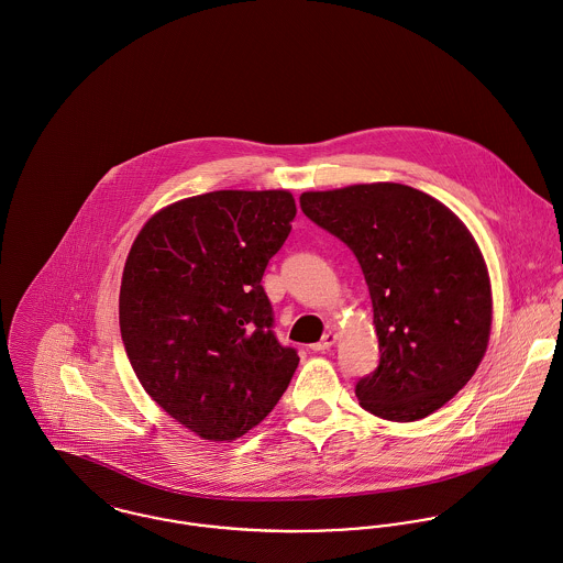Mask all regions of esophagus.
Wrapping results in <instances>:
<instances>
[{
    "label": "esophagus",
    "mask_w": 563,
    "mask_h": 563,
    "mask_svg": "<svg viewBox=\"0 0 563 563\" xmlns=\"http://www.w3.org/2000/svg\"><path fill=\"white\" fill-rule=\"evenodd\" d=\"M335 341H338V335H335L333 331H329L318 343H313V350H316V352H324V350H329Z\"/></svg>",
    "instance_id": "34e87169"
}]
</instances>
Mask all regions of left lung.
<instances>
[{
	"instance_id": "left-lung-1",
	"label": "left lung",
	"mask_w": 563,
	"mask_h": 563,
	"mask_svg": "<svg viewBox=\"0 0 563 563\" xmlns=\"http://www.w3.org/2000/svg\"><path fill=\"white\" fill-rule=\"evenodd\" d=\"M300 207L352 250L369 289L380 361L358 378V405L391 422L444 407L476 372L492 329L489 274L470 230L398 183L307 191Z\"/></svg>"
}]
</instances>
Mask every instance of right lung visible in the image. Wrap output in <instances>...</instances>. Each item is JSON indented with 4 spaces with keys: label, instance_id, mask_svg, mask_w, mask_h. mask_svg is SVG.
Here are the masks:
<instances>
[{
    "label": "right lung",
    "instance_id": "obj_1",
    "mask_svg": "<svg viewBox=\"0 0 563 563\" xmlns=\"http://www.w3.org/2000/svg\"><path fill=\"white\" fill-rule=\"evenodd\" d=\"M294 218L289 191H211L161 209L130 247L119 291L125 354L152 400L205 440L254 429L298 367L261 285Z\"/></svg>",
    "mask_w": 563,
    "mask_h": 563
}]
</instances>
